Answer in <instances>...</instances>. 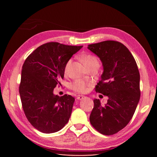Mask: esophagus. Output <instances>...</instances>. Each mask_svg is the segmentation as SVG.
I'll use <instances>...</instances> for the list:
<instances>
[{
    "mask_svg": "<svg viewBox=\"0 0 157 157\" xmlns=\"http://www.w3.org/2000/svg\"><path fill=\"white\" fill-rule=\"evenodd\" d=\"M85 98V96H84V95H79L77 96V100H82L84 99V98Z\"/></svg>",
    "mask_w": 157,
    "mask_h": 157,
    "instance_id": "obj_1",
    "label": "esophagus"
}]
</instances>
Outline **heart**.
<instances>
[{"label":"heart","instance_id":"obj_1","mask_svg":"<svg viewBox=\"0 0 157 157\" xmlns=\"http://www.w3.org/2000/svg\"><path fill=\"white\" fill-rule=\"evenodd\" d=\"M82 62L84 63V64L86 66V67L90 68L91 66H98L99 67L100 62L98 58L95 56V55L91 54V53H86V54H84L82 55L81 57ZM71 63V59H68L67 62L66 63L65 67H64V71L66 73L68 70L70 65ZM92 85V82L90 81H85L81 79H77L74 80L72 83L71 84V88L73 91L79 93H85L88 87Z\"/></svg>","mask_w":157,"mask_h":157}]
</instances>
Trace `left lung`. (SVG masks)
Here are the masks:
<instances>
[{
    "label": "left lung",
    "mask_w": 157,
    "mask_h": 157,
    "mask_svg": "<svg viewBox=\"0 0 157 157\" xmlns=\"http://www.w3.org/2000/svg\"><path fill=\"white\" fill-rule=\"evenodd\" d=\"M88 48L100 57L104 68L95 91L109 98L105 106L94 100L90 123L100 134L110 136L126 127L136 111L140 96L139 71L132 53L121 42L105 41L89 44Z\"/></svg>",
    "instance_id": "left-lung-1"
}]
</instances>
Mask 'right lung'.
<instances>
[{
	"label": "right lung",
	"instance_id": "1",
	"mask_svg": "<svg viewBox=\"0 0 157 157\" xmlns=\"http://www.w3.org/2000/svg\"><path fill=\"white\" fill-rule=\"evenodd\" d=\"M82 47L49 42L34 50L23 63L19 85L22 107L28 121L41 132H58L68 122L75 98L55 95L53 90L62 85L66 63Z\"/></svg>",
	"mask_w": 157,
	"mask_h": 157
}]
</instances>
